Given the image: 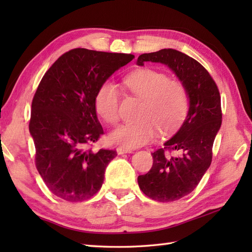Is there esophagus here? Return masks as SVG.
Listing matches in <instances>:
<instances>
[{
    "mask_svg": "<svg viewBox=\"0 0 252 252\" xmlns=\"http://www.w3.org/2000/svg\"><path fill=\"white\" fill-rule=\"evenodd\" d=\"M117 153L119 155H122V154H127V153H132V149L130 148H126V147H122V146H119L117 148Z\"/></svg>",
    "mask_w": 252,
    "mask_h": 252,
    "instance_id": "1",
    "label": "esophagus"
}]
</instances>
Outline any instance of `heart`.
<instances>
[{
	"instance_id": "obj_1",
	"label": "heart",
	"mask_w": 252,
	"mask_h": 252,
	"mask_svg": "<svg viewBox=\"0 0 252 252\" xmlns=\"http://www.w3.org/2000/svg\"><path fill=\"white\" fill-rule=\"evenodd\" d=\"M125 85L142 100L136 122L125 123L111 132L110 141L126 148H135L151 142L156 134L165 135L183 123L189 108V93L178 80H170L164 72L144 68L125 78ZM95 109L108 125H116L120 118V93L117 85L105 81L94 98Z\"/></svg>"
}]
</instances>
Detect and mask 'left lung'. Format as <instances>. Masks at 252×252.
<instances>
[{
    "label": "left lung",
    "mask_w": 252,
    "mask_h": 252,
    "mask_svg": "<svg viewBox=\"0 0 252 252\" xmlns=\"http://www.w3.org/2000/svg\"><path fill=\"white\" fill-rule=\"evenodd\" d=\"M161 63L185 85L189 109L180 130L153 154V167L138 175L141 190L154 200H179L196 189L212 161V147L222 123L221 96L215 80L194 58L173 49L142 54L137 65Z\"/></svg>",
    "instance_id": "left-lung-1"
}]
</instances>
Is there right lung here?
<instances>
[{
  "label": "right lung",
  "instance_id": "right-lung-1",
  "mask_svg": "<svg viewBox=\"0 0 252 252\" xmlns=\"http://www.w3.org/2000/svg\"><path fill=\"white\" fill-rule=\"evenodd\" d=\"M133 58L73 49L53 63L35 91L29 121L35 167L47 189L63 200H88L103 185L106 167L117 152H93L91 147L104 134L96 116L95 94Z\"/></svg>",
  "mask_w": 252,
  "mask_h": 252
}]
</instances>
